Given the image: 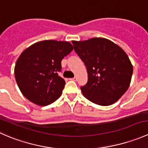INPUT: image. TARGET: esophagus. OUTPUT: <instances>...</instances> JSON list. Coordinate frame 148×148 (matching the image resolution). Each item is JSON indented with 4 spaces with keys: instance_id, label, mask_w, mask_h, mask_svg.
Here are the masks:
<instances>
[{
    "instance_id": "esophagus-1",
    "label": "esophagus",
    "mask_w": 148,
    "mask_h": 148,
    "mask_svg": "<svg viewBox=\"0 0 148 148\" xmlns=\"http://www.w3.org/2000/svg\"><path fill=\"white\" fill-rule=\"evenodd\" d=\"M70 79L71 80H73V81H77V78L76 77H74V78H71V79Z\"/></svg>"
}]
</instances>
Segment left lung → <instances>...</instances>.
<instances>
[{
  "label": "left lung",
  "instance_id": "8db88e82",
  "mask_svg": "<svg viewBox=\"0 0 148 148\" xmlns=\"http://www.w3.org/2000/svg\"><path fill=\"white\" fill-rule=\"evenodd\" d=\"M72 44L87 71V82L80 87L85 97L102 106L117 102L127 90L133 72L127 53L103 38L74 41Z\"/></svg>",
  "mask_w": 148,
  "mask_h": 148
}]
</instances>
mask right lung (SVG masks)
<instances>
[{
  "label": "right lung",
  "mask_w": 148,
  "mask_h": 148,
  "mask_svg": "<svg viewBox=\"0 0 148 148\" xmlns=\"http://www.w3.org/2000/svg\"><path fill=\"white\" fill-rule=\"evenodd\" d=\"M73 49L67 41L46 40L23 51L14 69L16 82L23 96L41 106L56 101L65 85L64 79L59 76L62 61Z\"/></svg>",
  "instance_id": "add662e5"
}]
</instances>
